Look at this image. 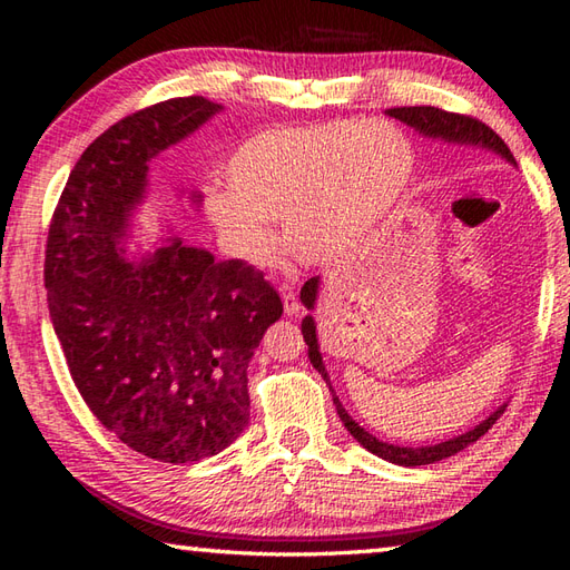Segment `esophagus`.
Returning <instances> with one entry per match:
<instances>
[{
    "instance_id": "obj_1",
    "label": "esophagus",
    "mask_w": 570,
    "mask_h": 570,
    "mask_svg": "<svg viewBox=\"0 0 570 570\" xmlns=\"http://www.w3.org/2000/svg\"><path fill=\"white\" fill-rule=\"evenodd\" d=\"M278 294H282L286 316H296V313L301 311V304H298V298H296V294H294V288L288 286V284H282V286H278Z\"/></svg>"
}]
</instances>
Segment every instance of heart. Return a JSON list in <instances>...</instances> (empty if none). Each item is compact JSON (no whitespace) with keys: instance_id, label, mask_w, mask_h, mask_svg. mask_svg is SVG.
Returning a JSON list of instances; mask_svg holds the SVG:
<instances>
[{"instance_id":"b5f03b06","label":"heart","mask_w":570,"mask_h":570,"mask_svg":"<svg viewBox=\"0 0 570 570\" xmlns=\"http://www.w3.org/2000/svg\"><path fill=\"white\" fill-rule=\"evenodd\" d=\"M416 154L396 127L341 122L269 129L235 151L229 186L210 190L205 208L242 259H274V220H286L301 262L331 264L367 245L402 200Z\"/></svg>"}]
</instances>
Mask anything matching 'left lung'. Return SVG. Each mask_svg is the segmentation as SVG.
Listing matches in <instances>:
<instances>
[{
	"label": "left lung",
	"instance_id": "8db88e82",
	"mask_svg": "<svg viewBox=\"0 0 570 570\" xmlns=\"http://www.w3.org/2000/svg\"><path fill=\"white\" fill-rule=\"evenodd\" d=\"M386 115L399 119V122H404L409 127H414L419 135L423 137H431V139H441L448 144H460V147H480V149H488L500 154L502 159H507L510 164L517 166L514 156L510 151V147L502 141V137L498 131L490 129L485 122H480V119L470 117V115H458V112H445L439 110V107H429V105H421V107H394V110H386ZM318 286H321V278L313 276L301 288V304H304L308 311L316 308V298H318ZM301 333H304V341L308 345V357H311V365L321 372V377L328 384V390L333 394V404L337 409V416L345 423V429L353 433V439L362 445L367 448L370 453L380 455L384 460H390V463L396 465H406V468H416V465H431L435 460H443V458H451L455 453L463 451L470 443H475L480 435H485L492 423L498 421L504 414V406L502 404L498 411H492V414L478 423L472 431H465L455 435L451 441H443V443H435V445H421V448H404V445H394V443H384L380 441L377 435L367 433L365 429L360 426L357 421H353V416L347 414L345 406L341 404V399L335 396L333 386H331V377L328 372H325L323 365V357H321V350H318V337H316V321L313 316H306L301 321Z\"/></svg>",
	"mask_w": 570,
	"mask_h": 570
}]
</instances>
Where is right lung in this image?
Segmentation results:
<instances>
[{
  "label": "right lung",
  "instance_id": "1",
  "mask_svg": "<svg viewBox=\"0 0 570 570\" xmlns=\"http://www.w3.org/2000/svg\"><path fill=\"white\" fill-rule=\"evenodd\" d=\"M220 110L190 95L102 131L72 166L46 242L48 311L85 404L131 451L176 465L245 431L249 360L284 313L262 272L180 237L127 257L149 161Z\"/></svg>",
  "mask_w": 570,
  "mask_h": 570
}]
</instances>
